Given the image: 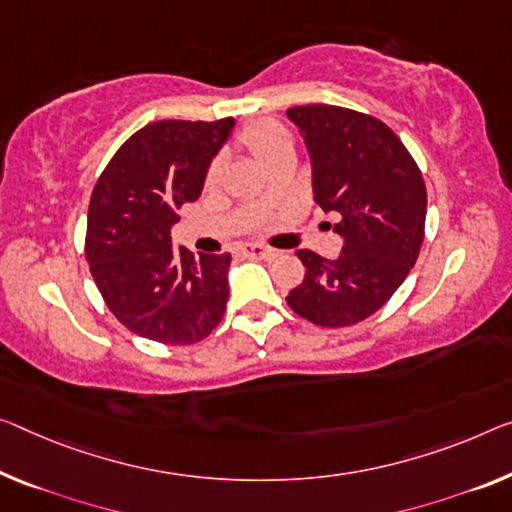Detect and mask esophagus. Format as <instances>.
Masks as SVG:
<instances>
[{"instance_id": "1", "label": "esophagus", "mask_w": 512, "mask_h": 512, "mask_svg": "<svg viewBox=\"0 0 512 512\" xmlns=\"http://www.w3.org/2000/svg\"><path fill=\"white\" fill-rule=\"evenodd\" d=\"M242 254L249 258H263V261H270V258L277 256V251L270 247H263V245H245L242 247Z\"/></svg>"}]
</instances>
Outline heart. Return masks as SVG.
I'll use <instances>...</instances> for the list:
<instances>
[{
    "label": "heart",
    "mask_w": 512,
    "mask_h": 512,
    "mask_svg": "<svg viewBox=\"0 0 512 512\" xmlns=\"http://www.w3.org/2000/svg\"><path fill=\"white\" fill-rule=\"evenodd\" d=\"M242 141H245V146L254 153L258 162H263L265 157H270L277 151H283V148H290V135L277 121H261L251 125L249 130H245V135H242ZM217 176L219 164H212L208 169V183H215Z\"/></svg>",
    "instance_id": "1"
}]
</instances>
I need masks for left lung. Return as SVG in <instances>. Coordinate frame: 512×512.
<instances>
[{
	"label": "left lung",
	"instance_id": "1",
	"mask_svg": "<svg viewBox=\"0 0 512 512\" xmlns=\"http://www.w3.org/2000/svg\"><path fill=\"white\" fill-rule=\"evenodd\" d=\"M311 160L313 201L336 212L341 256L297 251L306 274L286 297L297 316L348 327L387 304L419 258L426 185L403 141L373 116L332 105L288 109Z\"/></svg>",
	"mask_w": 512,
	"mask_h": 512
}]
</instances>
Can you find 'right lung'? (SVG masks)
Returning a JSON list of instances; mask_svg holds the SVG:
<instances>
[{
  "label": "right lung",
  "mask_w": 512,
  "mask_h": 512,
  "mask_svg": "<svg viewBox=\"0 0 512 512\" xmlns=\"http://www.w3.org/2000/svg\"><path fill=\"white\" fill-rule=\"evenodd\" d=\"M233 119L157 121L135 132L98 178L86 222V261L109 311L132 334L190 345L219 325L231 254L171 247L176 210L196 201Z\"/></svg>",
  "instance_id": "add662e5"
}]
</instances>
